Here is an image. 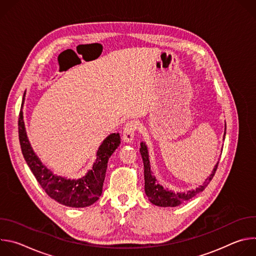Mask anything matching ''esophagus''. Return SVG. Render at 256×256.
I'll list each match as a JSON object with an SVG mask.
<instances>
[{"mask_svg": "<svg viewBox=\"0 0 256 256\" xmlns=\"http://www.w3.org/2000/svg\"><path fill=\"white\" fill-rule=\"evenodd\" d=\"M138 128V124L134 120H130L128 122L124 128V132H122V138L124 142H132L134 140V134L136 130Z\"/></svg>", "mask_w": 256, "mask_h": 256, "instance_id": "34e87169", "label": "esophagus"}]
</instances>
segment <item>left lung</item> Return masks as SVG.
Instances as JSON below:
<instances>
[{
    "mask_svg": "<svg viewBox=\"0 0 256 256\" xmlns=\"http://www.w3.org/2000/svg\"><path fill=\"white\" fill-rule=\"evenodd\" d=\"M226 134V128H225V134H224V138ZM140 152L142 158V162H144V192L147 194V196L149 198V200L158 206H177L181 204H184V202L192 198L194 196H196L198 192H202L208 184H210V181L212 179L218 162L216 164L214 168L212 171V174L210 175V177H208L206 179V181L202 186H200L198 188L192 190H188L186 192H173L172 190H168L166 188H164L162 186H160L155 176L152 175V171H151V167H150V161H149V154H148V149L147 146H146L142 142H140Z\"/></svg>",
    "mask_w": 256,
    "mask_h": 256,
    "instance_id": "obj_1",
    "label": "left lung"
}]
</instances>
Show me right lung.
<instances>
[{
	"label": "right lung",
	"mask_w": 256,
	"mask_h": 256,
	"mask_svg": "<svg viewBox=\"0 0 256 256\" xmlns=\"http://www.w3.org/2000/svg\"><path fill=\"white\" fill-rule=\"evenodd\" d=\"M24 96L18 120L19 140L22 154L31 172L48 196L58 202L72 208H85L91 206L102 194L107 162L120 144V134L114 132L109 134L102 142L97 151L96 162L86 175L79 179H68L58 176L42 163L31 148L23 120L22 108Z\"/></svg>",
	"instance_id": "right-lung-1"
}]
</instances>
